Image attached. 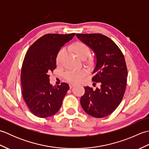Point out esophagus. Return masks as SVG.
<instances>
[{
    "instance_id": "esophagus-1",
    "label": "esophagus",
    "mask_w": 149,
    "mask_h": 149,
    "mask_svg": "<svg viewBox=\"0 0 149 149\" xmlns=\"http://www.w3.org/2000/svg\"><path fill=\"white\" fill-rule=\"evenodd\" d=\"M69 86H70V88H72V87H74V86H75V84H73V83H70L69 84Z\"/></svg>"
}]
</instances>
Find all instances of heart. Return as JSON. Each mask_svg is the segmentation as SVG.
I'll return each mask as SVG.
<instances>
[{"label": "heart", "instance_id": "heart-1", "mask_svg": "<svg viewBox=\"0 0 149 149\" xmlns=\"http://www.w3.org/2000/svg\"><path fill=\"white\" fill-rule=\"evenodd\" d=\"M69 50L79 59L83 60L85 65L88 67L93 66L94 60L92 58L88 56L90 54V48L84 43L77 42L73 43L70 47ZM64 55L65 51L63 50H60L57 55L56 61V64L58 66L61 65ZM85 75H86V72L84 70H69L65 73V77L66 80L71 83H77L85 76Z\"/></svg>", "mask_w": 149, "mask_h": 149}]
</instances>
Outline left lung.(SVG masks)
<instances>
[{
	"instance_id": "1",
	"label": "left lung",
	"mask_w": 149,
	"mask_h": 149,
	"mask_svg": "<svg viewBox=\"0 0 149 149\" xmlns=\"http://www.w3.org/2000/svg\"><path fill=\"white\" fill-rule=\"evenodd\" d=\"M76 36L95 54L92 81L100 83V87L95 90L84 87L81 105L88 115L103 118L117 108L124 95L127 77L124 56L116 43L103 34H77Z\"/></svg>"
}]
</instances>
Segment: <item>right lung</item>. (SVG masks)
Returning <instances> with one entry per match:
<instances>
[{
    "mask_svg": "<svg viewBox=\"0 0 149 149\" xmlns=\"http://www.w3.org/2000/svg\"><path fill=\"white\" fill-rule=\"evenodd\" d=\"M75 34H45L29 47L25 56L21 70L22 96L31 112L40 118L58 112L69 90L65 83L54 87L50 84L49 74L56 68L60 49Z\"/></svg>",
    "mask_w": 149,
    "mask_h": 149,
    "instance_id": "obj_1",
    "label": "right lung"
}]
</instances>
